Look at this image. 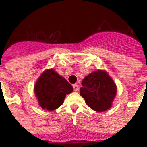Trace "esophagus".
<instances>
[{"instance_id":"esophagus-1","label":"esophagus","mask_w":147,"mask_h":147,"mask_svg":"<svg viewBox=\"0 0 147 147\" xmlns=\"http://www.w3.org/2000/svg\"><path fill=\"white\" fill-rule=\"evenodd\" d=\"M73 88H74V91L75 92H77L78 90V85H77V84H75V85H73Z\"/></svg>"}]
</instances>
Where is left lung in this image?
Here are the masks:
<instances>
[{
	"instance_id": "1",
	"label": "left lung",
	"mask_w": 147,
	"mask_h": 147,
	"mask_svg": "<svg viewBox=\"0 0 147 147\" xmlns=\"http://www.w3.org/2000/svg\"><path fill=\"white\" fill-rule=\"evenodd\" d=\"M82 85L81 96L92 110L103 112L111 107L117 94V86L107 71H93L85 76Z\"/></svg>"
}]
</instances>
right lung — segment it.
Wrapping results in <instances>:
<instances>
[{
  "label": "right lung",
  "instance_id": "1",
  "mask_svg": "<svg viewBox=\"0 0 147 147\" xmlns=\"http://www.w3.org/2000/svg\"><path fill=\"white\" fill-rule=\"evenodd\" d=\"M72 91L73 88L66 79L53 69L43 71L34 85V92L39 105L42 109L49 111L61 106L65 96Z\"/></svg>",
  "mask_w": 147,
  "mask_h": 147
}]
</instances>
